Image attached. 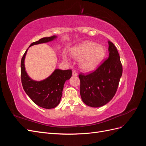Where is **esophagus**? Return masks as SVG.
<instances>
[{
  "label": "esophagus",
  "mask_w": 146,
  "mask_h": 146,
  "mask_svg": "<svg viewBox=\"0 0 146 146\" xmlns=\"http://www.w3.org/2000/svg\"><path fill=\"white\" fill-rule=\"evenodd\" d=\"M77 72L76 71V70H73L72 71V76H77Z\"/></svg>",
  "instance_id": "1"
}]
</instances>
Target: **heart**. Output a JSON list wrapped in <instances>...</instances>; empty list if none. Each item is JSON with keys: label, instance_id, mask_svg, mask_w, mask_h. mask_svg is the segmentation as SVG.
<instances>
[{"label": "heart", "instance_id": "1", "mask_svg": "<svg viewBox=\"0 0 146 146\" xmlns=\"http://www.w3.org/2000/svg\"><path fill=\"white\" fill-rule=\"evenodd\" d=\"M106 54L105 47L90 41H84L70 50L74 58H80V65L85 70L90 71L95 69L101 63ZM66 60V58H64Z\"/></svg>", "mask_w": 146, "mask_h": 146}]
</instances>
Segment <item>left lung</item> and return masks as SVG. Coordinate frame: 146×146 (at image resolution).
<instances>
[{
  "instance_id": "1",
  "label": "left lung",
  "mask_w": 146,
  "mask_h": 146,
  "mask_svg": "<svg viewBox=\"0 0 146 146\" xmlns=\"http://www.w3.org/2000/svg\"><path fill=\"white\" fill-rule=\"evenodd\" d=\"M108 58L94 72L78 75L83 102L91 107L107 104L115 95L122 74V65L116 47L108 41Z\"/></svg>"
}]
</instances>
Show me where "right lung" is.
I'll list each match as a JSON object with an SVG mask.
<instances>
[{
    "label": "right lung",
    "instance_id": "obj_1",
    "mask_svg": "<svg viewBox=\"0 0 146 146\" xmlns=\"http://www.w3.org/2000/svg\"><path fill=\"white\" fill-rule=\"evenodd\" d=\"M56 38V36L42 38L31 44L29 47L51 41ZM27 50L24 53L21 63V82L24 90L35 104L44 108H54L60 102L64 83L71 77L72 70L55 69L45 80L39 82L33 80L25 70L24 60Z\"/></svg>",
    "mask_w": 146,
    "mask_h": 146
}]
</instances>
